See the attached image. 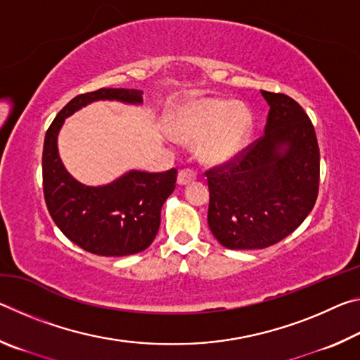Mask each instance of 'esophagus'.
Returning <instances> with one entry per match:
<instances>
[{
    "label": "esophagus",
    "mask_w": 360,
    "mask_h": 360,
    "mask_svg": "<svg viewBox=\"0 0 360 360\" xmlns=\"http://www.w3.org/2000/svg\"><path fill=\"white\" fill-rule=\"evenodd\" d=\"M195 179H197V172H195V169H192V168L181 169L179 174H178V182L181 186L191 184V182H193Z\"/></svg>",
    "instance_id": "34e87169"
}]
</instances>
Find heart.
<instances>
[{
  "mask_svg": "<svg viewBox=\"0 0 360 360\" xmlns=\"http://www.w3.org/2000/svg\"><path fill=\"white\" fill-rule=\"evenodd\" d=\"M251 114L246 108L225 100H205L179 115L174 135L182 141H198L206 162H225L243 149L251 131Z\"/></svg>",
  "mask_w": 360,
  "mask_h": 360,
  "instance_id": "obj_1",
  "label": "heart"
}]
</instances>
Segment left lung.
Returning <instances> with one entry per match:
<instances>
[{"label": "left lung", "instance_id": "8db88e82", "mask_svg": "<svg viewBox=\"0 0 360 360\" xmlns=\"http://www.w3.org/2000/svg\"><path fill=\"white\" fill-rule=\"evenodd\" d=\"M270 105L265 133L206 169L208 225L229 249H264L290 235L319 192V144L308 114L284 94L262 90Z\"/></svg>", "mask_w": 360, "mask_h": 360}]
</instances>
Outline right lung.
I'll return each mask as SVG.
<instances>
[{
  "label": "right lung",
  "instance_id": "add662e5",
  "mask_svg": "<svg viewBox=\"0 0 360 360\" xmlns=\"http://www.w3.org/2000/svg\"><path fill=\"white\" fill-rule=\"evenodd\" d=\"M96 100L141 103V92L98 89L72 98L49 127L42 149V191L49 214L66 238L87 252L120 257L144 251L160 227V211L176 187L178 169L130 172L103 187H87L71 178L57 150L65 117Z\"/></svg>",
  "mask_w": 360,
  "mask_h": 360
}]
</instances>
